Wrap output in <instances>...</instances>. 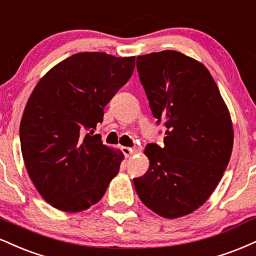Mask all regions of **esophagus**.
<instances>
[{
    "mask_svg": "<svg viewBox=\"0 0 256 256\" xmlns=\"http://www.w3.org/2000/svg\"><path fill=\"white\" fill-rule=\"evenodd\" d=\"M122 152L125 155V158H130L132 155V149L128 146H122Z\"/></svg>",
    "mask_w": 256,
    "mask_h": 256,
    "instance_id": "obj_1",
    "label": "esophagus"
}]
</instances>
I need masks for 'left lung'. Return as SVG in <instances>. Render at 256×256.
Here are the masks:
<instances>
[{
  "label": "left lung",
  "instance_id": "left-lung-1",
  "mask_svg": "<svg viewBox=\"0 0 256 256\" xmlns=\"http://www.w3.org/2000/svg\"><path fill=\"white\" fill-rule=\"evenodd\" d=\"M140 80L164 146L148 144L150 161L134 178L142 202L173 220L192 214L212 194L232 158V122L216 82L204 64L166 50L137 57Z\"/></svg>",
  "mask_w": 256,
  "mask_h": 256
}]
</instances>
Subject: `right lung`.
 Masks as SVG:
<instances>
[{
    "mask_svg": "<svg viewBox=\"0 0 256 256\" xmlns=\"http://www.w3.org/2000/svg\"><path fill=\"white\" fill-rule=\"evenodd\" d=\"M134 58L80 52L33 89L20 122L21 152L36 190L58 210H87L118 174L124 155L90 134L104 120V107L132 76Z\"/></svg>",
    "mask_w": 256,
    "mask_h": 256,
    "instance_id": "add662e5",
    "label": "right lung"
}]
</instances>
